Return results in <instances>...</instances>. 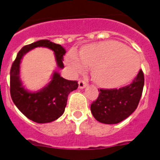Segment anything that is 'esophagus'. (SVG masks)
<instances>
[{
	"instance_id": "1",
	"label": "esophagus",
	"mask_w": 160,
	"mask_h": 160,
	"mask_svg": "<svg viewBox=\"0 0 160 160\" xmlns=\"http://www.w3.org/2000/svg\"><path fill=\"white\" fill-rule=\"evenodd\" d=\"M87 86V83L85 81H82V80H80L78 82V87L80 89H83Z\"/></svg>"
}]
</instances>
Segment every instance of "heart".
Segmentation results:
<instances>
[{
    "instance_id": "b5f03b06",
    "label": "heart",
    "mask_w": 160,
    "mask_h": 160,
    "mask_svg": "<svg viewBox=\"0 0 160 160\" xmlns=\"http://www.w3.org/2000/svg\"><path fill=\"white\" fill-rule=\"evenodd\" d=\"M65 61L73 73H82L87 66L91 67L93 80L105 87H117L128 82L139 69L136 53L115 41L86 45L80 50V55L71 51Z\"/></svg>"
}]
</instances>
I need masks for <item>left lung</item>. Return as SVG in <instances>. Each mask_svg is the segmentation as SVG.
<instances>
[{
	"instance_id": "8db88e82",
	"label": "left lung",
	"mask_w": 160,
	"mask_h": 160,
	"mask_svg": "<svg viewBox=\"0 0 160 160\" xmlns=\"http://www.w3.org/2000/svg\"><path fill=\"white\" fill-rule=\"evenodd\" d=\"M144 86L142 70L132 82L119 89L98 90L97 100L90 106V111L97 121L105 124H116L129 117L138 107Z\"/></svg>"
}]
</instances>
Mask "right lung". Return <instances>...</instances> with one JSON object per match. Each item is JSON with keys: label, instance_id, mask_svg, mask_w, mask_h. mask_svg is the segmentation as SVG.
<instances>
[{"label": "right lung", "instance_id": "obj_1", "mask_svg": "<svg viewBox=\"0 0 160 160\" xmlns=\"http://www.w3.org/2000/svg\"><path fill=\"white\" fill-rule=\"evenodd\" d=\"M37 47L51 49L55 56L58 67L64 68L62 60L66 49L49 40H40L22 47L18 52L10 70V94L14 104L29 119L38 123L51 122L63 114L68 95L78 87L77 81H70L53 71L51 81L37 91L25 88L21 76V62L24 55Z\"/></svg>", "mask_w": 160, "mask_h": 160}]
</instances>
